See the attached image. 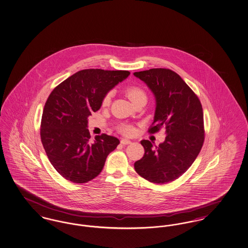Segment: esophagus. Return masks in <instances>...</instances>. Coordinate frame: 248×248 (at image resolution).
<instances>
[{
    "instance_id": "1",
    "label": "esophagus",
    "mask_w": 248,
    "mask_h": 248,
    "mask_svg": "<svg viewBox=\"0 0 248 248\" xmlns=\"http://www.w3.org/2000/svg\"><path fill=\"white\" fill-rule=\"evenodd\" d=\"M121 144H123V145H128V144H131V141L128 140V139H121Z\"/></svg>"
}]
</instances>
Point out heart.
Instances as JSON below:
<instances>
[{
  "label": "heart",
  "mask_w": 248,
  "mask_h": 248,
  "mask_svg": "<svg viewBox=\"0 0 248 248\" xmlns=\"http://www.w3.org/2000/svg\"><path fill=\"white\" fill-rule=\"evenodd\" d=\"M125 93H126L129 99H131L133 102L136 101L137 99H139V98L146 97L144 91L139 87H136V86L128 87L125 90ZM110 97H111L110 93H107L104 96V98L102 99V105L103 106H108L109 105V102H110ZM119 130L124 135H132L133 132H134V128L128 124H121L119 126Z\"/></svg>",
  "instance_id": "heart-1"
}]
</instances>
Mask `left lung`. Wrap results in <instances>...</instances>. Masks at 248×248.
Returning a JSON list of instances; mask_svg holds the SVG:
<instances>
[{
  "instance_id": "left-lung-1",
  "label": "left lung",
  "mask_w": 248,
  "mask_h": 248,
  "mask_svg": "<svg viewBox=\"0 0 248 248\" xmlns=\"http://www.w3.org/2000/svg\"><path fill=\"white\" fill-rule=\"evenodd\" d=\"M156 100L154 126L150 133L166 129L165 140L155 146L142 140L143 158L135 162L140 176L155 184H167L185 173L197 159L204 142L203 109L198 96L175 72L153 68L135 72Z\"/></svg>"
}]
</instances>
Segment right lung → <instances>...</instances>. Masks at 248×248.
<instances>
[{
	"instance_id": "add662e5",
	"label": "right lung",
	"mask_w": 248,
	"mask_h": 248,
	"mask_svg": "<svg viewBox=\"0 0 248 248\" xmlns=\"http://www.w3.org/2000/svg\"><path fill=\"white\" fill-rule=\"evenodd\" d=\"M128 71H78L52 90L41 119L40 139L50 163L63 178L83 184L97 177L119 139L108 135L89 141V116Z\"/></svg>"
}]
</instances>
